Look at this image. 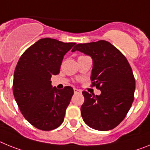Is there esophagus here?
Returning <instances> with one entry per match:
<instances>
[{"label":"esophagus","instance_id":"esophagus-1","mask_svg":"<svg viewBox=\"0 0 150 150\" xmlns=\"http://www.w3.org/2000/svg\"><path fill=\"white\" fill-rule=\"evenodd\" d=\"M74 93H81V91L80 90L77 89V88H74Z\"/></svg>","mask_w":150,"mask_h":150}]
</instances>
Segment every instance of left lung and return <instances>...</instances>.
<instances>
[{"instance_id": "8db88e82", "label": "left lung", "mask_w": 150, "mask_h": 150, "mask_svg": "<svg viewBox=\"0 0 150 150\" xmlns=\"http://www.w3.org/2000/svg\"><path fill=\"white\" fill-rule=\"evenodd\" d=\"M75 50L91 57L92 86L101 91L100 95L82 92L83 120L95 130L113 129L125 118L134 99L135 79L129 62L115 47L103 40L77 44L71 52Z\"/></svg>"}]
</instances>
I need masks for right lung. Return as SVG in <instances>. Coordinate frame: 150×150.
<instances>
[{"mask_svg": "<svg viewBox=\"0 0 150 150\" xmlns=\"http://www.w3.org/2000/svg\"><path fill=\"white\" fill-rule=\"evenodd\" d=\"M75 44L40 39L18 61L13 75L14 97L24 118L38 129L51 131L63 122L73 88H53L50 79L59 73L63 57Z\"/></svg>", "mask_w": 150, "mask_h": 150, "instance_id": "add662e5", "label": "right lung"}]
</instances>
